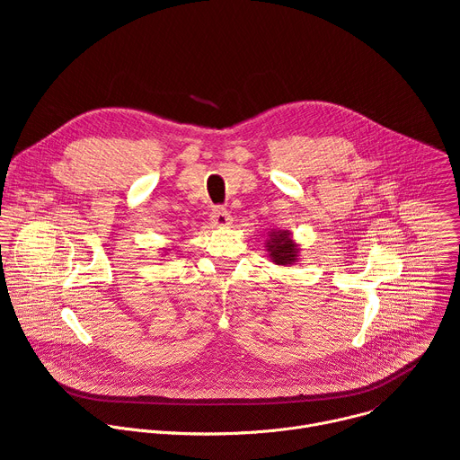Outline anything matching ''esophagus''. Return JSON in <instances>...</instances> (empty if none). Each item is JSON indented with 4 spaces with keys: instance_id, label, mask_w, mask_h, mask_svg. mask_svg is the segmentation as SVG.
<instances>
[{
    "instance_id": "obj_1",
    "label": "esophagus",
    "mask_w": 460,
    "mask_h": 460,
    "mask_svg": "<svg viewBox=\"0 0 460 460\" xmlns=\"http://www.w3.org/2000/svg\"><path fill=\"white\" fill-rule=\"evenodd\" d=\"M211 224L215 227H229L233 224V217L229 215V211L222 208H215L211 213Z\"/></svg>"
}]
</instances>
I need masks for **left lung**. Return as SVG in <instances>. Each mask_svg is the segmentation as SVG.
Listing matches in <instances>:
<instances>
[{
    "instance_id": "obj_1",
    "label": "left lung",
    "mask_w": 460,
    "mask_h": 460,
    "mask_svg": "<svg viewBox=\"0 0 460 460\" xmlns=\"http://www.w3.org/2000/svg\"><path fill=\"white\" fill-rule=\"evenodd\" d=\"M268 256L277 266H295L300 256V247L288 229H270L266 240Z\"/></svg>"
}]
</instances>
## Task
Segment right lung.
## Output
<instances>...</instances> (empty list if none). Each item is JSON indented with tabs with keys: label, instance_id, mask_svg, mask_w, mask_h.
I'll list each match as a JSON object with an SVG mask.
<instances>
[{
	"label": "right lung",
	"instance_id": "add662e5",
	"mask_svg": "<svg viewBox=\"0 0 460 460\" xmlns=\"http://www.w3.org/2000/svg\"><path fill=\"white\" fill-rule=\"evenodd\" d=\"M162 249H164V251H165V254H167V252H169V251H171V249H167V247H162Z\"/></svg>",
	"mask_w": 460,
	"mask_h": 460
}]
</instances>
